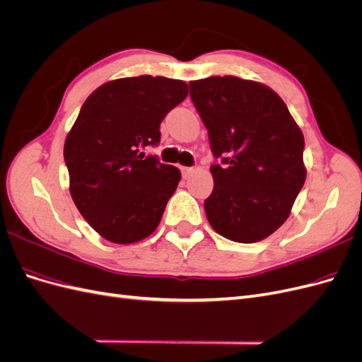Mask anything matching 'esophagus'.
<instances>
[{
  "label": "esophagus",
  "instance_id": "esophagus-1",
  "mask_svg": "<svg viewBox=\"0 0 362 362\" xmlns=\"http://www.w3.org/2000/svg\"><path fill=\"white\" fill-rule=\"evenodd\" d=\"M181 172H182L184 178H190V175L194 172V169L193 168H181Z\"/></svg>",
  "mask_w": 362,
  "mask_h": 362
}]
</instances>
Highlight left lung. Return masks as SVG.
<instances>
[{
    "label": "left lung",
    "mask_w": 362,
    "mask_h": 362,
    "mask_svg": "<svg viewBox=\"0 0 362 362\" xmlns=\"http://www.w3.org/2000/svg\"><path fill=\"white\" fill-rule=\"evenodd\" d=\"M190 96L223 163L210 168L208 222L237 243L267 238L288 218L306 178L299 125L275 90L238 76L190 81Z\"/></svg>",
    "instance_id": "obj_1"
}]
</instances>
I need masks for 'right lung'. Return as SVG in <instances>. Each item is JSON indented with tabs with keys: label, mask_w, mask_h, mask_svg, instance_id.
<instances>
[{
	"label": "right lung",
	"mask_w": 362,
	"mask_h": 362,
	"mask_svg": "<svg viewBox=\"0 0 362 362\" xmlns=\"http://www.w3.org/2000/svg\"><path fill=\"white\" fill-rule=\"evenodd\" d=\"M189 87L166 76L107 81L84 101L64 140L72 201L95 231L117 245L156 231L181 172L140 148L157 145L160 124Z\"/></svg>",
	"instance_id": "1"
}]
</instances>
